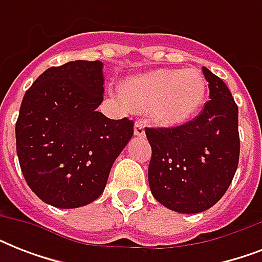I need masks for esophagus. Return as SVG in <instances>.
<instances>
[{
  "label": "esophagus",
  "mask_w": 262,
  "mask_h": 262,
  "mask_svg": "<svg viewBox=\"0 0 262 262\" xmlns=\"http://www.w3.org/2000/svg\"><path fill=\"white\" fill-rule=\"evenodd\" d=\"M135 135L139 137H143L145 135V125L141 121H136L135 122Z\"/></svg>",
  "instance_id": "obj_1"
}]
</instances>
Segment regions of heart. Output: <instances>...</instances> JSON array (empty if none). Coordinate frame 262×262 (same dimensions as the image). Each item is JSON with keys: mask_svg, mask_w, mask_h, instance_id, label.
<instances>
[{"mask_svg": "<svg viewBox=\"0 0 262 262\" xmlns=\"http://www.w3.org/2000/svg\"><path fill=\"white\" fill-rule=\"evenodd\" d=\"M207 83L194 68L159 69L132 76L119 87L123 103L135 110H149L156 122L175 126L193 117L203 106Z\"/></svg>", "mask_w": 262, "mask_h": 262, "instance_id": "b5f03b06", "label": "heart"}]
</instances>
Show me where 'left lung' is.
Masks as SVG:
<instances>
[{
    "label": "left lung",
    "instance_id": "1",
    "mask_svg": "<svg viewBox=\"0 0 262 262\" xmlns=\"http://www.w3.org/2000/svg\"><path fill=\"white\" fill-rule=\"evenodd\" d=\"M209 100L193 121L175 127H145L152 156L148 182L171 211L199 213L227 191L239 162L238 106L222 79L204 67Z\"/></svg>",
    "mask_w": 262,
    "mask_h": 262
}]
</instances>
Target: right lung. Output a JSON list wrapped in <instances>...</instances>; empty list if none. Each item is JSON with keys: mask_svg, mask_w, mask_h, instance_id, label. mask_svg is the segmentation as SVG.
<instances>
[{"mask_svg": "<svg viewBox=\"0 0 262 262\" xmlns=\"http://www.w3.org/2000/svg\"><path fill=\"white\" fill-rule=\"evenodd\" d=\"M102 69L100 61L49 68L23 98L18 163L31 190L53 207L79 208L98 199L133 136V121L96 110L104 92Z\"/></svg>", "mask_w": 262, "mask_h": 262, "instance_id": "1", "label": "right lung"}]
</instances>
